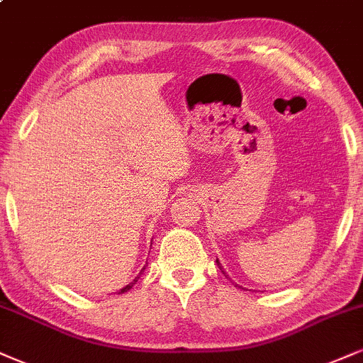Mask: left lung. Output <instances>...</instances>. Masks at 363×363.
<instances>
[{"label": "left lung", "instance_id": "8db88e82", "mask_svg": "<svg viewBox=\"0 0 363 363\" xmlns=\"http://www.w3.org/2000/svg\"><path fill=\"white\" fill-rule=\"evenodd\" d=\"M217 264H218V267H220V269H222V266H220V262H218V261H217ZM222 272H223V271H222ZM223 274H225V272H223Z\"/></svg>", "mask_w": 363, "mask_h": 363}]
</instances>
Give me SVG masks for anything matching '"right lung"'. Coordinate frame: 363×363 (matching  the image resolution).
Wrapping results in <instances>:
<instances>
[{
    "mask_svg": "<svg viewBox=\"0 0 363 363\" xmlns=\"http://www.w3.org/2000/svg\"><path fill=\"white\" fill-rule=\"evenodd\" d=\"M136 281H138V277H136V279H134V281H133V283H131V284H128V286H126V288H123V289H121V291H118V294H121V293H124V291H128V289H131V288H133V284H134V283H136Z\"/></svg>",
    "mask_w": 363,
    "mask_h": 363,
    "instance_id": "obj_1",
    "label": "right lung"
}]
</instances>
